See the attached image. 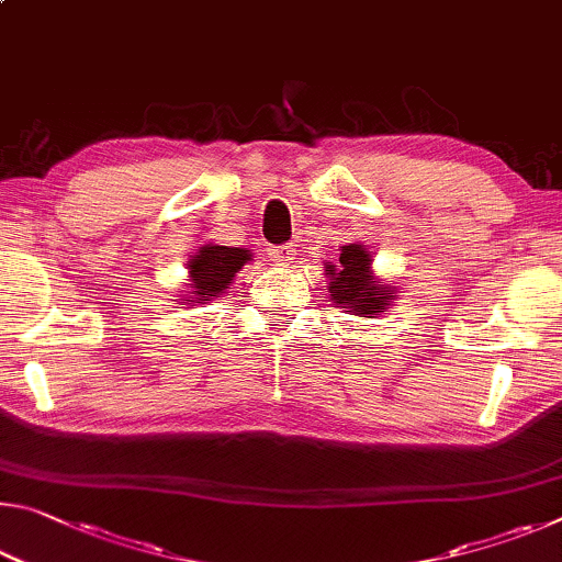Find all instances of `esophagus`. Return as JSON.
Returning a JSON list of instances; mask_svg holds the SVG:
<instances>
[{
    "label": "esophagus",
    "mask_w": 562,
    "mask_h": 562,
    "mask_svg": "<svg viewBox=\"0 0 562 562\" xmlns=\"http://www.w3.org/2000/svg\"><path fill=\"white\" fill-rule=\"evenodd\" d=\"M294 252H297V250H294V245H274V247H270V258L274 260V262H278V265H288L292 258H294Z\"/></svg>",
    "instance_id": "esophagus-1"
}]
</instances>
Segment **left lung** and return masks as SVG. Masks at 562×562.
I'll return each instance as SVG.
<instances>
[{
	"instance_id": "1",
	"label": "left lung",
	"mask_w": 562,
	"mask_h": 562,
	"mask_svg": "<svg viewBox=\"0 0 562 562\" xmlns=\"http://www.w3.org/2000/svg\"><path fill=\"white\" fill-rule=\"evenodd\" d=\"M325 274L329 278L327 290L331 292V302H337L351 315H382L396 300V288L374 278L372 255L367 252L364 245H341L339 262L325 265Z\"/></svg>"
}]
</instances>
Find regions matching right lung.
Wrapping results in <instances>:
<instances>
[{
  "mask_svg": "<svg viewBox=\"0 0 562 562\" xmlns=\"http://www.w3.org/2000/svg\"><path fill=\"white\" fill-rule=\"evenodd\" d=\"M252 260L250 250L245 247H227V245H203L201 250L193 255L188 262L190 272V297L188 304L193 302H211L217 294L227 290L233 282L235 272H240L243 265Z\"/></svg>",
  "mask_w": 562,
  "mask_h": 562,
  "instance_id": "obj_1",
  "label": "right lung"
}]
</instances>
